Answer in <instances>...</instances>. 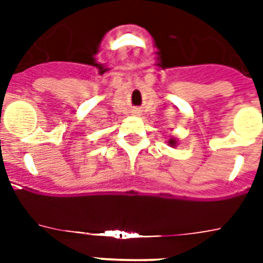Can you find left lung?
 Returning a JSON list of instances; mask_svg holds the SVG:
<instances>
[{
    "label": "left lung",
    "mask_w": 263,
    "mask_h": 263,
    "mask_svg": "<svg viewBox=\"0 0 263 263\" xmlns=\"http://www.w3.org/2000/svg\"><path fill=\"white\" fill-rule=\"evenodd\" d=\"M169 144H172V146H176V140L175 139H171V140H169Z\"/></svg>",
    "instance_id": "obj_1"
}]
</instances>
